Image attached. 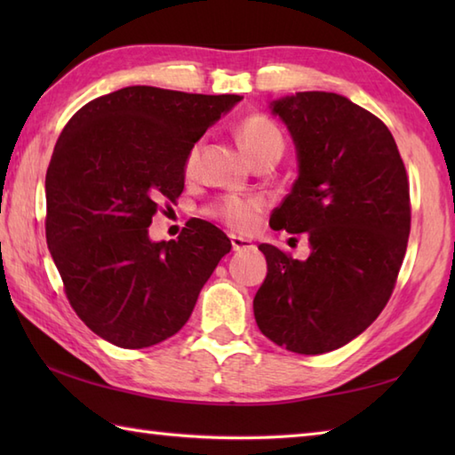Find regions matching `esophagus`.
Here are the masks:
<instances>
[{"mask_svg": "<svg viewBox=\"0 0 455 455\" xmlns=\"http://www.w3.org/2000/svg\"><path fill=\"white\" fill-rule=\"evenodd\" d=\"M230 246H233L235 252H244V250L254 248V244L250 243V240H246L243 236H236V235H230Z\"/></svg>", "mask_w": 455, "mask_h": 455, "instance_id": "1", "label": "esophagus"}]
</instances>
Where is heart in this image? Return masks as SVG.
<instances>
[{
	"label": "heart",
	"instance_id": "b5f03b06",
	"mask_svg": "<svg viewBox=\"0 0 455 455\" xmlns=\"http://www.w3.org/2000/svg\"><path fill=\"white\" fill-rule=\"evenodd\" d=\"M236 137L240 147L248 154L250 160H258L266 154L282 156L285 140L277 124L264 113H250L236 124ZM201 142H193L183 156V173L193 176L197 172ZM264 211V201L259 197H240L225 196L219 197L205 207V215L225 222L228 228L246 233L256 225L259 212Z\"/></svg>",
	"mask_w": 455,
	"mask_h": 455
}]
</instances>
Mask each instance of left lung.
<instances>
[{
  "label": "left lung",
  "mask_w": 455,
  "mask_h": 455,
  "mask_svg": "<svg viewBox=\"0 0 455 455\" xmlns=\"http://www.w3.org/2000/svg\"><path fill=\"white\" fill-rule=\"evenodd\" d=\"M293 134L299 178L269 219L307 233L311 256L259 244L267 275L254 297L258 328L289 352H332L387 305L411 233V191L391 131L328 92L274 101Z\"/></svg>",
  "instance_id": "left-lung-1"
}]
</instances>
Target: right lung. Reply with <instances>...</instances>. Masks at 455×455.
I'll return each instance as SVG.
<instances>
[{
  "mask_svg": "<svg viewBox=\"0 0 455 455\" xmlns=\"http://www.w3.org/2000/svg\"><path fill=\"white\" fill-rule=\"evenodd\" d=\"M240 95L131 85L66 123L46 170V244L85 326L139 350L188 323L230 240L207 220L150 243L160 203L183 191V156Z\"/></svg>",
  "mask_w": 455,
  "mask_h": 455,
  "instance_id": "right-lung-1",
  "label": "right lung"
}]
</instances>
